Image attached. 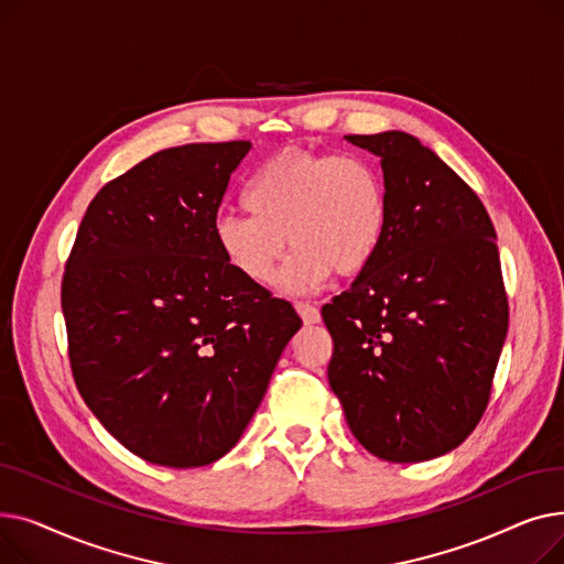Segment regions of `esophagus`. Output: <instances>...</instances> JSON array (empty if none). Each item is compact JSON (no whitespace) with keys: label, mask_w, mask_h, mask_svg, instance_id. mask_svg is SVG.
Masks as SVG:
<instances>
[{"label":"esophagus","mask_w":564,"mask_h":564,"mask_svg":"<svg viewBox=\"0 0 564 564\" xmlns=\"http://www.w3.org/2000/svg\"><path fill=\"white\" fill-rule=\"evenodd\" d=\"M294 308H297V313H300V317L304 319V324H317V322L322 319L319 311H317L313 304L300 302V304H294Z\"/></svg>","instance_id":"34e87169"}]
</instances>
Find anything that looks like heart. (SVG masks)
I'll return each instance as SVG.
<instances>
[{
  "mask_svg": "<svg viewBox=\"0 0 564 564\" xmlns=\"http://www.w3.org/2000/svg\"><path fill=\"white\" fill-rule=\"evenodd\" d=\"M249 215H219L215 242L232 270L267 285L288 245L283 292H308L332 272L354 276L372 262L387 230V192L377 169L357 155L283 151L245 189Z\"/></svg>",
  "mask_w": 564,
  "mask_h": 564,
  "instance_id": "1",
  "label": "heart"
}]
</instances>
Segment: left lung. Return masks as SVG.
Listing matches in <instances>:
<instances>
[{
  "mask_svg": "<svg viewBox=\"0 0 564 564\" xmlns=\"http://www.w3.org/2000/svg\"><path fill=\"white\" fill-rule=\"evenodd\" d=\"M381 160L387 230L332 304L329 383L361 446L416 464L476 430L508 336L496 230L462 177L400 130L347 134Z\"/></svg>",
  "mask_w": 564,
  "mask_h": 564,
  "instance_id": "left-lung-1",
  "label": "left lung"
}]
</instances>
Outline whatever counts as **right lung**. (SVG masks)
Returning a JSON list of instances; mask_svg holds the SVG:
<instances>
[{"mask_svg": "<svg viewBox=\"0 0 564 564\" xmlns=\"http://www.w3.org/2000/svg\"><path fill=\"white\" fill-rule=\"evenodd\" d=\"M249 141L166 148L105 185L62 285L77 389L137 457L194 468L251 423L302 319L224 260L215 219Z\"/></svg>", "mask_w": 564, "mask_h": 564, "instance_id": "right-lung-1", "label": "right lung"}]
</instances>
